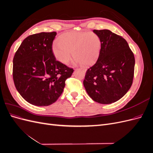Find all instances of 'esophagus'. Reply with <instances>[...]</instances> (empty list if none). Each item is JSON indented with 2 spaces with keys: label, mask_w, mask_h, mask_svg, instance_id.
I'll return each mask as SVG.
<instances>
[{
  "label": "esophagus",
  "mask_w": 153,
  "mask_h": 153,
  "mask_svg": "<svg viewBox=\"0 0 153 153\" xmlns=\"http://www.w3.org/2000/svg\"><path fill=\"white\" fill-rule=\"evenodd\" d=\"M81 69H82V70L83 71H86V69L85 68H80Z\"/></svg>",
  "instance_id": "esophagus-1"
}]
</instances>
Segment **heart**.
<instances>
[{"label":"heart","mask_w":153,"mask_h":153,"mask_svg":"<svg viewBox=\"0 0 153 153\" xmlns=\"http://www.w3.org/2000/svg\"><path fill=\"white\" fill-rule=\"evenodd\" d=\"M101 40L94 32H70L60 37L53 43L55 57L62 64H68L72 57L75 61L89 65L93 62L100 52Z\"/></svg>","instance_id":"b5f03b06"}]
</instances>
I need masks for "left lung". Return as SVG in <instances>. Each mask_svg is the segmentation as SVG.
Masks as SVG:
<instances>
[{
  "mask_svg": "<svg viewBox=\"0 0 153 153\" xmlns=\"http://www.w3.org/2000/svg\"><path fill=\"white\" fill-rule=\"evenodd\" d=\"M101 40L98 60L87 69L84 85L91 98L110 104L126 94L133 84L135 57L127 41L109 30H94Z\"/></svg>",
  "mask_w": 153,
  "mask_h": 153,
  "instance_id": "left-lung-1",
  "label": "left lung"
}]
</instances>
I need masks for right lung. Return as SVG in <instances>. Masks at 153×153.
Here are the masks:
<instances>
[{
	"label": "right lung",
	"instance_id": "add662e5",
	"mask_svg": "<svg viewBox=\"0 0 153 153\" xmlns=\"http://www.w3.org/2000/svg\"><path fill=\"white\" fill-rule=\"evenodd\" d=\"M56 34L51 32L29 36L13 58L14 84L22 98L35 106L55 102L74 71L55 59L52 44Z\"/></svg>",
	"mask_w": 153,
	"mask_h": 153
}]
</instances>
